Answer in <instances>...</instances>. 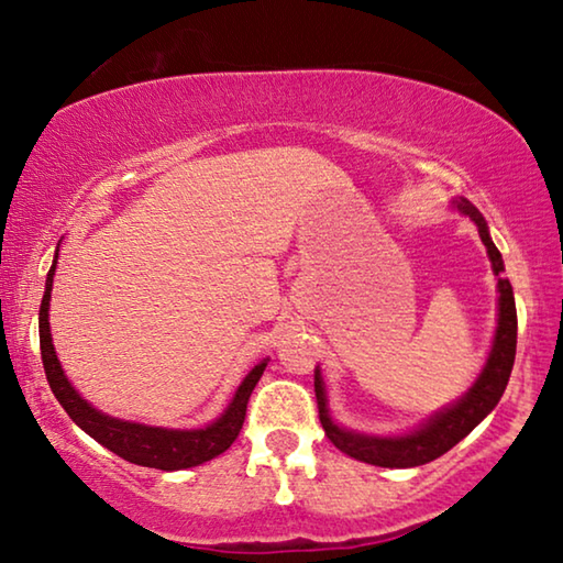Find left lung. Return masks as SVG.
Returning <instances> with one entry per match:
<instances>
[{
  "instance_id": "1",
  "label": "left lung",
  "mask_w": 563,
  "mask_h": 563,
  "mask_svg": "<svg viewBox=\"0 0 563 563\" xmlns=\"http://www.w3.org/2000/svg\"><path fill=\"white\" fill-rule=\"evenodd\" d=\"M460 212L470 214V220L477 224V232L482 242L487 246V254L492 260V269L497 274V287H499V327L495 336V346L487 358V366L482 371L475 386L455 406L438 412L435 418H430L420 430L406 438H368L356 435V432H346L339 426H333L327 410V393H323V380L317 368L313 376V390H317V406H319V420L327 438L336 445L341 452H346L349 457H356L361 462L378 467H418L426 462L438 460L452 450L457 442L470 435L482 420H485L501 398V393L507 388L511 366H515V353H517V307H515V291L505 276V262L501 254L489 240L487 222L479 214L475 205L467 200L457 202Z\"/></svg>"
}]
</instances>
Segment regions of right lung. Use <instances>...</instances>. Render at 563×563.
<instances>
[{
	"label": "right lung",
	"instance_id": "right-lung-1",
	"mask_svg": "<svg viewBox=\"0 0 563 563\" xmlns=\"http://www.w3.org/2000/svg\"><path fill=\"white\" fill-rule=\"evenodd\" d=\"M54 269L56 260L46 274V291L42 299V309H38V343H42V363L46 371V380L48 386H52L56 400L62 402V408L68 412V418H71L84 432H88L96 442H101L103 448L115 452L118 457L141 467L170 472L202 465V462L222 455V452L236 440V435H240L246 416V402H250L252 390L256 383H260L266 363H260V366H254L250 371V376H246L242 380V386L236 388L230 408L224 410V416L202 430H163L108 418L78 396L71 388V383L66 380L62 366H58L52 333H48V299H52Z\"/></svg>",
	"mask_w": 563,
	"mask_h": 563
}]
</instances>
